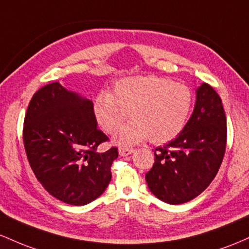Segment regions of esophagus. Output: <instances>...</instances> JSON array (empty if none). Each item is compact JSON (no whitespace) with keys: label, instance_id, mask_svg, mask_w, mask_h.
Masks as SVG:
<instances>
[{"label":"esophagus","instance_id":"34e87169","mask_svg":"<svg viewBox=\"0 0 249 249\" xmlns=\"http://www.w3.org/2000/svg\"><path fill=\"white\" fill-rule=\"evenodd\" d=\"M132 153H134L133 148H124V147L119 148V154L121 156H127V155L132 154Z\"/></svg>","mask_w":249,"mask_h":249}]
</instances>
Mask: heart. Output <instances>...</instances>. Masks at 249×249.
Listing matches in <instances>:
<instances>
[{
	"mask_svg": "<svg viewBox=\"0 0 249 249\" xmlns=\"http://www.w3.org/2000/svg\"><path fill=\"white\" fill-rule=\"evenodd\" d=\"M193 94L187 86L168 77L147 75L122 79L113 93L101 91L94 100L96 121L106 133H115L129 114V124L122 128L115 141L122 146L148 138L162 144L182 132L191 113Z\"/></svg>",
	"mask_w": 249,
	"mask_h": 249,
	"instance_id": "obj_1",
	"label": "heart"
}]
</instances>
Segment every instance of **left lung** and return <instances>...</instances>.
I'll return each instance as SVG.
<instances>
[{
    "instance_id": "obj_1",
    "label": "left lung",
    "mask_w": 249,
    "mask_h": 249,
    "mask_svg": "<svg viewBox=\"0 0 249 249\" xmlns=\"http://www.w3.org/2000/svg\"><path fill=\"white\" fill-rule=\"evenodd\" d=\"M227 143V120L219 94L208 83L196 89L191 119L177 139L154 150L146 174L158 199L181 205L200 195L219 172Z\"/></svg>"
}]
</instances>
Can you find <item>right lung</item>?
<instances>
[{
    "label": "right lung",
    "instance_id": "right-lung-1",
    "mask_svg": "<svg viewBox=\"0 0 249 249\" xmlns=\"http://www.w3.org/2000/svg\"><path fill=\"white\" fill-rule=\"evenodd\" d=\"M93 102L52 82L33 95L24 116L23 143L30 167L46 191L64 203L83 206L109 185L116 147L97 128Z\"/></svg>",
    "mask_w": 249,
    "mask_h": 249
}]
</instances>
